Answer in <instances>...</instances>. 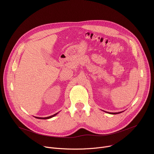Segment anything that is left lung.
I'll return each mask as SVG.
<instances>
[{
	"label": "left lung",
	"mask_w": 154,
	"mask_h": 154,
	"mask_svg": "<svg viewBox=\"0 0 154 154\" xmlns=\"http://www.w3.org/2000/svg\"><path fill=\"white\" fill-rule=\"evenodd\" d=\"M106 112V113H109V114H112V115H116V114L121 113H122V112H118V113H109V112Z\"/></svg>",
	"instance_id": "1"
}]
</instances>
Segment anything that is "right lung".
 Wrapping results in <instances>:
<instances>
[{
	"label": "right lung",
	"mask_w": 154,
	"mask_h": 154,
	"mask_svg": "<svg viewBox=\"0 0 154 154\" xmlns=\"http://www.w3.org/2000/svg\"><path fill=\"white\" fill-rule=\"evenodd\" d=\"M58 113H57L54 114V115L50 116H49V117H46V118H39V117H35V118H37V119H50V118H52V117H54V116H56Z\"/></svg>",
	"instance_id": "right-lung-1"
}]
</instances>
